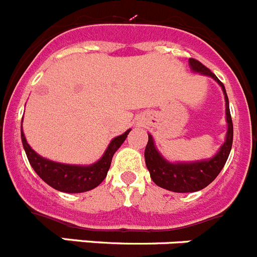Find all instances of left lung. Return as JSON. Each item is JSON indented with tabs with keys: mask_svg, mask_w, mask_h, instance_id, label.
Masks as SVG:
<instances>
[{
	"mask_svg": "<svg viewBox=\"0 0 257 257\" xmlns=\"http://www.w3.org/2000/svg\"><path fill=\"white\" fill-rule=\"evenodd\" d=\"M189 66L195 73L211 77L216 80L221 87L225 97V115L228 131H226L225 142L221 145L218 154L209 160L192 161V163H169L160 155L155 147L152 136L149 134V142L145 150L146 166L149 169L151 179L161 188H165L172 192L187 193V192H196L209 186L215 178L218 177L221 169L225 165L228 156L230 154L233 143V123L229 111V101L226 96L225 87L218 79V77L210 69L202 65L198 60L189 59Z\"/></svg>",
	"mask_w": 257,
	"mask_h": 257,
	"instance_id": "8db88e82",
	"label": "left lung"
}]
</instances>
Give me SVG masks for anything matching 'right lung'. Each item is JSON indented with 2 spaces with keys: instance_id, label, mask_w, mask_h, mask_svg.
Listing matches in <instances>:
<instances>
[{
  "instance_id": "right-lung-1",
  "label": "right lung",
  "mask_w": 257,
  "mask_h": 257,
  "mask_svg": "<svg viewBox=\"0 0 257 257\" xmlns=\"http://www.w3.org/2000/svg\"><path fill=\"white\" fill-rule=\"evenodd\" d=\"M129 132L131 129H128L121 136L115 137L110 142L100 160L88 166L55 163V161L47 160L45 157L39 156L34 150H32L31 146L28 145L23 128L22 142L29 164L41 179L45 180L48 186L57 191L66 192V193H80V192L91 191V189L96 188L98 184L102 183V180L106 178L110 165H111L112 156L120 146L123 145Z\"/></svg>"
}]
</instances>
